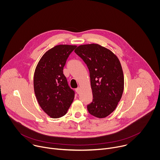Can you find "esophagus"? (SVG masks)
I'll use <instances>...</instances> for the list:
<instances>
[{
	"label": "esophagus",
	"mask_w": 160,
	"mask_h": 160,
	"mask_svg": "<svg viewBox=\"0 0 160 160\" xmlns=\"http://www.w3.org/2000/svg\"><path fill=\"white\" fill-rule=\"evenodd\" d=\"M75 90H76V92H77V94H80V93L81 88H80V87H78V88H77L75 89Z\"/></svg>",
	"instance_id": "34e87169"
}]
</instances>
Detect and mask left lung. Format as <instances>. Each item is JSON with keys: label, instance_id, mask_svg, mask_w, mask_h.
<instances>
[{"label": "left lung", "instance_id": "left-lung-1", "mask_svg": "<svg viewBox=\"0 0 160 160\" xmlns=\"http://www.w3.org/2000/svg\"><path fill=\"white\" fill-rule=\"evenodd\" d=\"M87 64L93 95L87 106L90 115L99 118L115 111L124 88V76L118 57L109 49L96 43L80 45L75 50Z\"/></svg>", "mask_w": 160, "mask_h": 160}]
</instances>
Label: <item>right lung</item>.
I'll use <instances>...</instances> for the list:
<instances>
[{
  "mask_svg": "<svg viewBox=\"0 0 160 160\" xmlns=\"http://www.w3.org/2000/svg\"><path fill=\"white\" fill-rule=\"evenodd\" d=\"M76 48L73 45H56L42 56L35 68V94L40 108L51 118L64 116L74 99L75 92L68 84L63 68Z\"/></svg>",
  "mask_w": 160,
  "mask_h": 160,
  "instance_id": "obj_1",
  "label": "right lung"
}]
</instances>
